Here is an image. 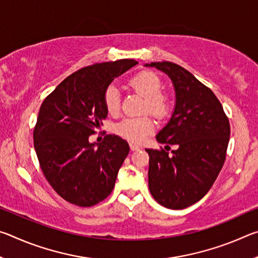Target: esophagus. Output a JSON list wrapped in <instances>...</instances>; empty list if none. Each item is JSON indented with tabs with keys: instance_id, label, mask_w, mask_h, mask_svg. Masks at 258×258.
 <instances>
[{
	"instance_id": "esophagus-1",
	"label": "esophagus",
	"mask_w": 258,
	"mask_h": 258,
	"mask_svg": "<svg viewBox=\"0 0 258 258\" xmlns=\"http://www.w3.org/2000/svg\"><path fill=\"white\" fill-rule=\"evenodd\" d=\"M130 147H131V149H132L133 151L141 149V147H140L139 145H137V143H130Z\"/></svg>"
}]
</instances>
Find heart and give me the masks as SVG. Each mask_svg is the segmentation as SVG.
<instances>
[{
	"label": "heart",
	"mask_w": 258,
	"mask_h": 258,
	"mask_svg": "<svg viewBox=\"0 0 258 258\" xmlns=\"http://www.w3.org/2000/svg\"><path fill=\"white\" fill-rule=\"evenodd\" d=\"M131 89L146 98L145 111L150 112L157 118H165L171 111L172 101L167 94L161 92L163 83L156 74L141 72L131 78ZM103 103L110 115H117L120 109V93L115 85H109L103 93ZM155 128L150 117H128L116 124L115 131L119 137L131 142H141Z\"/></svg>",
	"instance_id": "obj_1"
}]
</instances>
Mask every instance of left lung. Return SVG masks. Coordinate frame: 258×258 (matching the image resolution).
<instances>
[{
	"label": "left lung",
	"instance_id": "left-lung-1",
	"mask_svg": "<svg viewBox=\"0 0 258 258\" xmlns=\"http://www.w3.org/2000/svg\"><path fill=\"white\" fill-rule=\"evenodd\" d=\"M171 78L176 102L157 141L176 145L173 155L161 148L149 154V190L161 206L183 209L199 202L211 189L225 161L230 123L213 91L190 72L169 61L146 64Z\"/></svg>",
	"mask_w": 258,
	"mask_h": 258
}]
</instances>
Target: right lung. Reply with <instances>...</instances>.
Here are the masks:
<instances>
[{"label":"right lung","instance_id":"obj_1","mask_svg":"<svg viewBox=\"0 0 258 258\" xmlns=\"http://www.w3.org/2000/svg\"><path fill=\"white\" fill-rule=\"evenodd\" d=\"M138 63L132 59L95 63L64 78L43 101L34 128V148L47 182L61 198L81 207L106 199L115 186L128 143L108 134L99 145L89 137L108 111L109 84Z\"/></svg>","mask_w":258,"mask_h":258}]
</instances>
